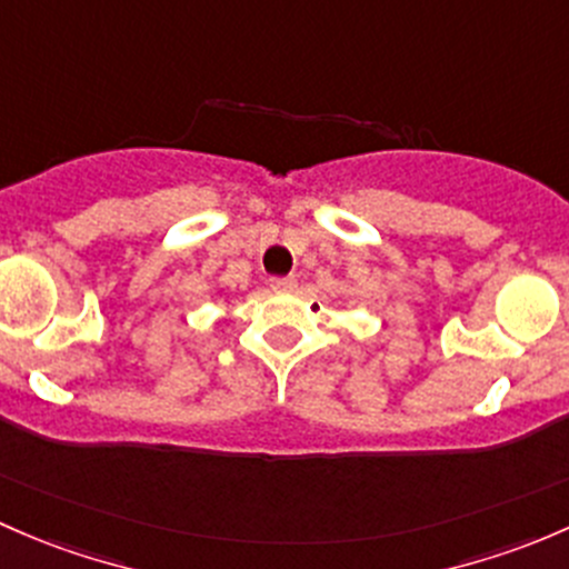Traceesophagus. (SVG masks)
<instances>
[{"label":"esophagus","mask_w":569,"mask_h":569,"mask_svg":"<svg viewBox=\"0 0 569 569\" xmlns=\"http://www.w3.org/2000/svg\"><path fill=\"white\" fill-rule=\"evenodd\" d=\"M271 290L273 292H292V290H296V279H292V277H273L271 279Z\"/></svg>","instance_id":"obj_1"}]
</instances>
